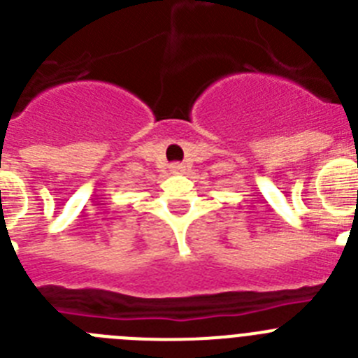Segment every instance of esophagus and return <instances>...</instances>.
<instances>
[{
	"mask_svg": "<svg viewBox=\"0 0 358 358\" xmlns=\"http://www.w3.org/2000/svg\"><path fill=\"white\" fill-rule=\"evenodd\" d=\"M185 169H186V166L182 163H172V164H170V170H172L173 173H182V172H185Z\"/></svg>",
	"mask_w": 358,
	"mask_h": 358,
	"instance_id": "obj_1",
	"label": "esophagus"
}]
</instances>
